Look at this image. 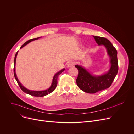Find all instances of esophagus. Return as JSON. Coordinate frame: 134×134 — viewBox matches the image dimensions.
Wrapping results in <instances>:
<instances>
[{"mask_svg": "<svg viewBox=\"0 0 134 134\" xmlns=\"http://www.w3.org/2000/svg\"><path fill=\"white\" fill-rule=\"evenodd\" d=\"M74 64H75L74 62L71 61H71H69V62H68V63H67V66H68V67H72V66L74 65Z\"/></svg>", "mask_w": 134, "mask_h": 134, "instance_id": "1", "label": "esophagus"}]
</instances>
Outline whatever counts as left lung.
<instances>
[{
  "instance_id": "left-lung-1",
  "label": "left lung",
  "mask_w": 134,
  "mask_h": 134,
  "mask_svg": "<svg viewBox=\"0 0 134 134\" xmlns=\"http://www.w3.org/2000/svg\"><path fill=\"white\" fill-rule=\"evenodd\" d=\"M98 45H103L110 58L109 70L101 76H93L83 67L76 65L79 70L76 83L83 91L88 93H95L109 88L112 84L118 71L117 51L112 43L105 37L93 36Z\"/></svg>"
}]
</instances>
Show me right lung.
I'll use <instances>...</instances> for the list:
<instances>
[{
    "label": "right lung",
    "mask_w": 134,
    "mask_h": 134,
    "mask_svg": "<svg viewBox=\"0 0 134 134\" xmlns=\"http://www.w3.org/2000/svg\"><path fill=\"white\" fill-rule=\"evenodd\" d=\"M41 37H37V38H35V39H30L29 40H28L27 41H26V42H25L21 47L20 49L22 48L23 47H24L25 46H26V44H27L29 43H30V42L32 41H34V40H37L39 39V38H40ZM17 53H18V51L16 52V54H15V58H14V77L18 84V85L20 86L21 89L25 93L28 94H30L31 95H32V96H34V97H44V96H46V95L51 93L52 92H53L54 89L55 88L57 85V83H58V82H57V79H58L59 75L62 72L64 71V70H65V68L62 69L60 71H59V72H57L54 76V77L53 78V80H52V84H51V86L47 90H44V91H31V90H27V88H26L25 87H24L21 84V83L19 82L17 77V76H16V72H15V63H16V57H17Z\"/></svg>",
    "instance_id": "add662e5"
}]
</instances>
